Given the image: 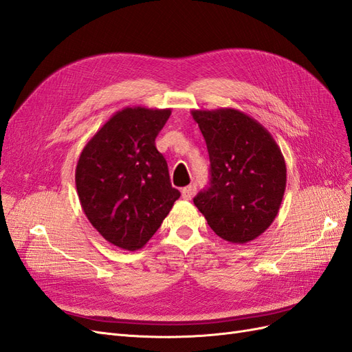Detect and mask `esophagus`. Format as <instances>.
I'll return each instance as SVG.
<instances>
[{
    "label": "esophagus",
    "instance_id": "34e87169",
    "mask_svg": "<svg viewBox=\"0 0 352 352\" xmlns=\"http://www.w3.org/2000/svg\"><path fill=\"white\" fill-rule=\"evenodd\" d=\"M194 192H195V188L192 185H189V186L182 189V198L188 201V199H190V198L194 197Z\"/></svg>",
    "mask_w": 352,
    "mask_h": 352
}]
</instances>
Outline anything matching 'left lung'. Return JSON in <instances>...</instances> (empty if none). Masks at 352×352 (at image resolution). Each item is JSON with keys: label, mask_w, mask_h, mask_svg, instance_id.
I'll return each mask as SVG.
<instances>
[{"label": "left lung", "mask_w": 352, "mask_h": 352, "mask_svg": "<svg viewBox=\"0 0 352 352\" xmlns=\"http://www.w3.org/2000/svg\"><path fill=\"white\" fill-rule=\"evenodd\" d=\"M210 155V186L194 198L217 236L247 243L269 229L282 204L286 164L263 124L235 109L192 110Z\"/></svg>", "instance_id": "8db88e82"}]
</instances>
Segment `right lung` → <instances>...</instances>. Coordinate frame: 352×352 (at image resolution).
I'll list each match as a JSON object with an SVG mask.
<instances>
[{
  "mask_svg": "<svg viewBox=\"0 0 352 352\" xmlns=\"http://www.w3.org/2000/svg\"><path fill=\"white\" fill-rule=\"evenodd\" d=\"M170 114V109L124 107L79 155L74 180L82 210L100 235L122 250H141L180 197L155 148Z\"/></svg>",
  "mask_w": 352,
  "mask_h": 352,
  "instance_id": "right-lung-1",
  "label": "right lung"
}]
</instances>
